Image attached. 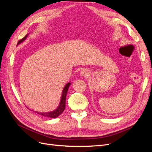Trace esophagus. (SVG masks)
<instances>
[{
    "label": "esophagus",
    "mask_w": 152,
    "mask_h": 152,
    "mask_svg": "<svg viewBox=\"0 0 152 152\" xmlns=\"http://www.w3.org/2000/svg\"><path fill=\"white\" fill-rule=\"evenodd\" d=\"M80 75L82 77H87L89 75V72L88 71V70L87 69H82V70L80 71Z\"/></svg>",
    "instance_id": "obj_1"
}]
</instances>
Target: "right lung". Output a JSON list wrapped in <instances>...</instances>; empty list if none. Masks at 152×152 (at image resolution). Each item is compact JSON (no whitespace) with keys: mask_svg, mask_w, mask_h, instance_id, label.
Wrapping results in <instances>:
<instances>
[{"mask_svg":"<svg viewBox=\"0 0 152 152\" xmlns=\"http://www.w3.org/2000/svg\"><path fill=\"white\" fill-rule=\"evenodd\" d=\"M28 34H27L25 35V37H24L22 39H21L20 40H19V42H18V44H20L21 42L25 41L27 37H28ZM71 83L69 82V83L66 84L65 86V87L63 88V92H62V95H61V100H60V103H59V104L58 106V107L54 110V111L50 112H45V113H42V112H35V113H38L39 115H41L44 117H50V118H56L58 117L59 115H61L63 112L64 111V110L65 108V102H66V94H67V91L68 89L70 87Z\"/></svg>","mask_w":152,"mask_h":152,"instance_id":"add662e5","label":"right lung"}]
</instances>
